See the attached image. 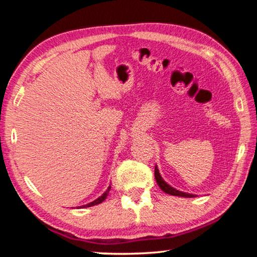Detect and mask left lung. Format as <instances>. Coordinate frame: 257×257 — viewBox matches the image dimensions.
<instances>
[{"label": "left lung", "mask_w": 257, "mask_h": 257, "mask_svg": "<svg viewBox=\"0 0 257 257\" xmlns=\"http://www.w3.org/2000/svg\"><path fill=\"white\" fill-rule=\"evenodd\" d=\"M154 175H155V179L156 182H158V185L160 186V188L162 189L164 193H167L169 195H173V196H179V197H195L196 195L194 194H188V193H184V191H180L176 188H173L172 186H170L168 184V182H165V180L161 176V173L159 171V168L158 165H155V171H154Z\"/></svg>", "instance_id": "8db88e82"}]
</instances>
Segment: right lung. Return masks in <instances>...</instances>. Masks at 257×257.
Masks as SVG:
<instances>
[{
  "mask_svg": "<svg viewBox=\"0 0 257 257\" xmlns=\"http://www.w3.org/2000/svg\"><path fill=\"white\" fill-rule=\"evenodd\" d=\"M110 189H111V185L107 187V189L104 191V193L101 195V196H99L98 198H96L95 199V201H93V202H90V203H88V204H86V205H82V206H78V208H85V207H90V206H95V205H97V204H101L102 202H104L106 199V197L108 196V193H110Z\"/></svg>",
  "mask_w": 257,
  "mask_h": 257,
  "instance_id": "right-lung-1",
  "label": "right lung"
}]
</instances>
